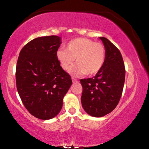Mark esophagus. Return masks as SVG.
I'll return each mask as SVG.
<instances>
[{
	"label": "esophagus",
	"mask_w": 149,
	"mask_h": 149,
	"mask_svg": "<svg viewBox=\"0 0 149 149\" xmlns=\"http://www.w3.org/2000/svg\"><path fill=\"white\" fill-rule=\"evenodd\" d=\"M72 81H73V82H74V83H75V82H77V81H78V80H77V79H75V78H72Z\"/></svg>",
	"instance_id": "esophagus-1"
}]
</instances>
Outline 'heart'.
I'll list each match as a JSON object with an SVG mask.
<instances>
[{"label":"heart","instance_id":"b5f03b06","mask_svg":"<svg viewBox=\"0 0 149 149\" xmlns=\"http://www.w3.org/2000/svg\"><path fill=\"white\" fill-rule=\"evenodd\" d=\"M56 58L65 71H69L75 59L77 65L70 70L72 74L91 76L99 72L104 65L106 49L100 42L87 38H77L66 45L65 50H58Z\"/></svg>","mask_w":149,"mask_h":149}]
</instances>
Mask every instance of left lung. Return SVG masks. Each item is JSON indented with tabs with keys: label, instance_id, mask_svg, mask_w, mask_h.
<instances>
[{
	"label": "left lung",
	"instance_id": "8db88e82",
	"mask_svg": "<svg viewBox=\"0 0 149 149\" xmlns=\"http://www.w3.org/2000/svg\"><path fill=\"white\" fill-rule=\"evenodd\" d=\"M106 49L104 65L95 77L80 80L81 104L85 112L102 117L114 109L122 97L125 69L119 49L105 37H99Z\"/></svg>",
	"mask_w": 149,
	"mask_h": 149
}]
</instances>
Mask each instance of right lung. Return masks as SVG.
I'll list each match as a JSON object with an SVG mask.
<instances>
[{
	"mask_svg": "<svg viewBox=\"0 0 149 149\" xmlns=\"http://www.w3.org/2000/svg\"><path fill=\"white\" fill-rule=\"evenodd\" d=\"M60 44L61 39L56 35L37 37L19 54L16 70L17 92L28 112L39 119L49 120L58 114L63 98L72 84L56 58Z\"/></svg>",
	"mask_w": 149,
	"mask_h": 149,
	"instance_id": "obj_1",
	"label": "right lung"
}]
</instances>
